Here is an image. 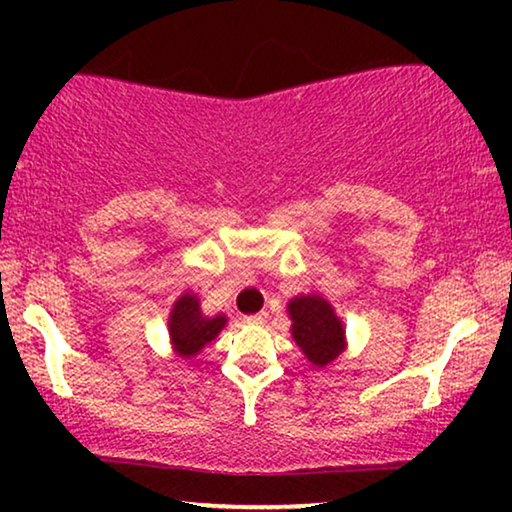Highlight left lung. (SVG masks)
Instances as JSON below:
<instances>
[{
  "mask_svg": "<svg viewBox=\"0 0 512 512\" xmlns=\"http://www.w3.org/2000/svg\"><path fill=\"white\" fill-rule=\"evenodd\" d=\"M226 321V314L205 317L200 310V298L191 291L181 293L170 312V340L174 352L184 359L200 354L202 347L223 331Z\"/></svg>",
  "mask_w": 512,
  "mask_h": 512,
  "instance_id": "1",
  "label": "left lung"
}]
</instances>
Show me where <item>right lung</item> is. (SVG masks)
Masks as SVG:
<instances>
[{"mask_svg": "<svg viewBox=\"0 0 512 512\" xmlns=\"http://www.w3.org/2000/svg\"><path fill=\"white\" fill-rule=\"evenodd\" d=\"M291 335L314 366H328L345 349V326L333 305L319 293L296 296L289 303Z\"/></svg>", "mask_w": 512, "mask_h": 512, "instance_id": "add662e5", "label": "right lung"}]
</instances>
